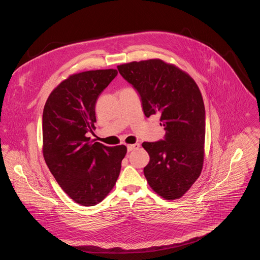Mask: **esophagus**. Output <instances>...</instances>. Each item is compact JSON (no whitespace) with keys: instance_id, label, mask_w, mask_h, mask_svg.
<instances>
[{"instance_id":"obj_1","label":"esophagus","mask_w":260,"mask_h":260,"mask_svg":"<svg viewBox=\"0 0 260 260\" xmlns=\"http://www.w3.org/2000/svg\"><path fill=\"white\" fill-rule=\"evenodd\" d=\"M139 147H140V144H127V150H128V151L138 149Z\"/></svg>"}]
</instances>
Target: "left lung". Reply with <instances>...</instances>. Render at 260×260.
I'll return each instance as SVG.
<instances>
[{"mask_svg": "<svg viewBox=\"0 0 260 260\" xmlns=\"http://www.w3.org/2000/svg\"><path fill=\"white\" fill-rule=\"evenodd\" d=\"M141 95L144 115H160L164 141L144 142L150 159L144 169L149 186L166 200L181 198L202 173L205 110L202 92L185 72L159 58L117 66Z\"/></svg>", "mask_w": 260, "mask_h": 260, "instance_id": "left-lung-1", "label": "left lung"}]
</instances>
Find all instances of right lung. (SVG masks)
<instances>
[{
    "instance_id": "obj_1",
    "label": "right lung",
    "mask_w": 260,
    "mask_h": 260,
    "mask_svg": "<svg viewBox=\"0 0 260 260\" xmlns=\"http://www.w3.org/2000/svg\"><path fill=\"white\" fill-rule=\"evenodd\" d=\"M114 69L87 71L63 80L49 95L43 112V154L61 189L74 201L92 206L114 188L125 145L90 141L95 103L115 79Z\"/></svg>"
}]
</instances>
